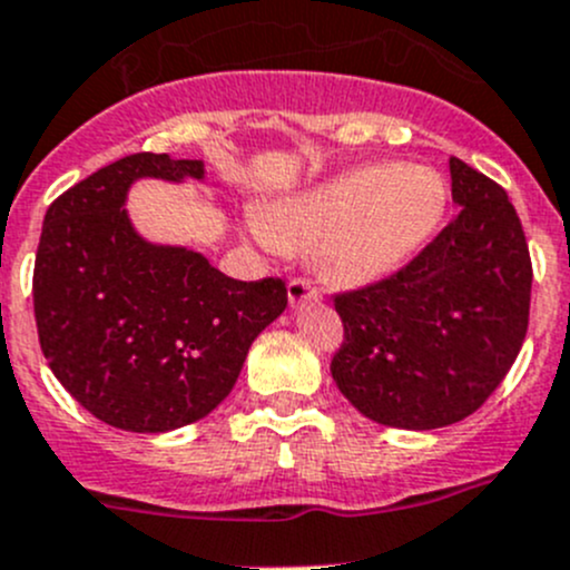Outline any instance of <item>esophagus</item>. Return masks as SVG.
Segmentation results:
<instances>
[{
	"label": "esophagus",
	"instance_id": "esophagus-1",
	"mask_svg": "<svg viewBox=\"0 0 570 570\" xmlns=\"http://www.w3.org/2000/svg\"><path fill=\"white\" fill-rule=\"evenodd\" d=\"M286 295H289L292 306H297V303H303V301H320L322 292L312 278H306V275H297V278H292L289 286H286Z\"/></svg>",
	"mask_w": 570,
	"mask_h": 570
}]
</instances>
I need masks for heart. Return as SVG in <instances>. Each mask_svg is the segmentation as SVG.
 Here are the masks:
<instances>
[{"instance_id": "obj_1", "label": "heart", "mask_w": 570, "mask_h": 570, "mask_svg": "<svg viewBox=\"0 0 570 570\" xmlns=\"http://www.w3.org/2000/svg\"><path fill=\"white\" fill-rule=\"evenodd\" d=\"M450 184L430 165H366L281 200L258 217L278 248H314L336 286H366L405 267L439 234Z\"/></svg>"}]
</instances>
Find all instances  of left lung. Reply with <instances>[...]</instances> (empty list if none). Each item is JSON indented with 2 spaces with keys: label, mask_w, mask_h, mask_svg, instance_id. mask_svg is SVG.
I'll return each instance as SVG.
<instances>
[{
  "label": "left lung",
  "mask_w": 570,
  "mask_h": 570,
  "mask_svg": "<svg viewBox=\"0 0 570 570\" xmlns=\"http://www.w3.org/2000/svg\"><path fill=\"white\" fill-rule=\"evenodd\" d=\"M455 220L389 278L333 297L338 392L372 422L435 430L471 416L513 366L530 325L532 262L508 193L450 159Z\"/></svg>",
  "instance_id": "obj_1"
}]
</instances>
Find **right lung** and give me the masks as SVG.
<instances>
[{
  "label": "right lung",
  "instance_id": "1",
  "mask_svg": "<svg viewBox=\"0 0 570 570\" xmlns=\"http://www.w3.org/2000/svg\"><path fill=\"white\" fill-rule=\"evenodd\" d=\"M142 176L204 178V163L131 154L51 200L32 303L40 350L85 411L168 433L226 400L253 338L286 308V284L228 278L200 253L146 243L124 209Z\"/></svg>",
  "mask_w": 570,
  "mask_h": 570
}]
</instances>
